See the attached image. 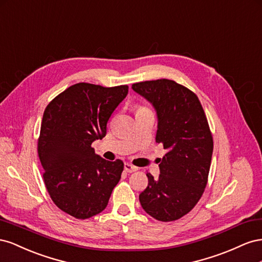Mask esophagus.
<instances>
[{"label":"esophagus","mask_w":262,"mask_h":262,"mask_svg":"<svg viewBox=\"0 0 262 262\" xmlns=\"http://www.w3.org/2000/svg\"><path fill=\"white\" fill-rule=\"evenodd\" d=\"M124 169H125L126 172L132 173V172H135V171L137 170V167L133 166V164H130V163H128V162H126V163L124 164Z\"/></svg>","instance_id":"esophagus-1"}]
</instances>
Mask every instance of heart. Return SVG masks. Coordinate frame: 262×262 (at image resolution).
I'll use <instances>...</instances> for the list:
<instances>
[{
    "label": "heart",
    "mask_w": 262,
    "mask_h": 262,
    "mask_svg": "<svg viewBox=\"0 0 262 262\" xmlns=\"http://www.w3.org/2000/svg\"><path fill=\"white\" fill-rule=\"evenodd\" d=\"M139 108H146V107H139ZM139 108H138V110H139Z\"/></svg>",
    "instance_id": "heart-1"
}]
</instances>
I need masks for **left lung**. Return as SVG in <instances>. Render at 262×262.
I'll list each match as a JSON object with an SVG mask.
<instances>
[{
  "mask_svg": "<svg viewBox=\"0 0 262 262\" xmlns=\"http://www.w3.org/2000/svg\"><path fill=\"white\" fill-rule=\"evenodd\" d=\"M132 88L155 106L156 141L168 151L159 159V178L147 173L148 186L139 202L157 221H177L198 204L207 184L213 154L210 125L196 94L176 81H144Z\"/></svg>",
  "mask_w": 262,
  "mask_h": 262,
  "instance_id": "obj_1",
  "label": "left lung"
}]
</instances>
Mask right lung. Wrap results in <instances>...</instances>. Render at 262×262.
<instances>
[{
	"label": "right lung",
	"instance_id": "add662e5",
	"mask_svg": "<svg viewBox=\"0 0 262 262\" xmlns=\"http://www.w3.org/2000/svg\"><path fill=\"white\" fill-rule=\"evenodd\" d=\"M127 93L126 84L80 82L58 94L43 112L37 143L43 182L56 206L78 220L101 213L121 180L124 162L103 159L91 145L106 135L108 119Z\"/></svg>",
	"mask_w": 262,
	"mask_h": 262
}]
</instances>
